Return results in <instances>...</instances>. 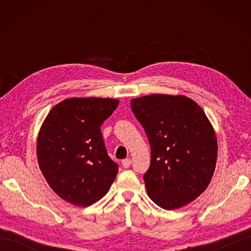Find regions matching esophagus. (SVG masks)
<instances>
[{
    "label": "esophagus",
    "instance_id": "esophagus-1",
    "mask_svg": "<svg viewBox=\"0 0 251 251\" xmlns=\"http://www.w3.org/2000/svg\"><path fill=\"white\" fill-rule=\"evenodd\" d=\"M122 165L124 168H128L130 165H131V159L130 158H126V159H123L122 161Z\"/></svg>",
    "mask_w": 251,
    "mask_h": 251
}]
</instances>
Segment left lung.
Masks as SVG:
<instances>
[{"label":"left lung","mask_w":251,"mask_h":251,"mask_svg":"<svg viewBox=\"0 0 251 251\" xmlns=\"http://www.w3.org/2000/svg\"><path fill=\"white\" fill-rule=\"evenodd\" d=\"M130 106L151 146L143 176L149 197L166 210L190 204L210 183L217 163L216 132L205 112L180 95L143 96Z\"/></svg>","instance_id":"8db88e82"}]
</instances>
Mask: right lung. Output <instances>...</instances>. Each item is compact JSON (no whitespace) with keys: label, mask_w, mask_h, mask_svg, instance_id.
<instances>
[{"label":"right lung","mask_w":251,"mask_h":251,"mask_svg":"<svg viewBox=\"0 0 251 251\" xmlns=\"http://www.w3.org/2000/svg\"><path fill=\"white\" fill-rule=\"evenodd\" d=\"M119 105L111 98H69L47 114L37 136V162L62 200L88 207L108 193L119 166L105 150L100 126Z\"/></svg>","instance_id":"1"}]
</instances>
